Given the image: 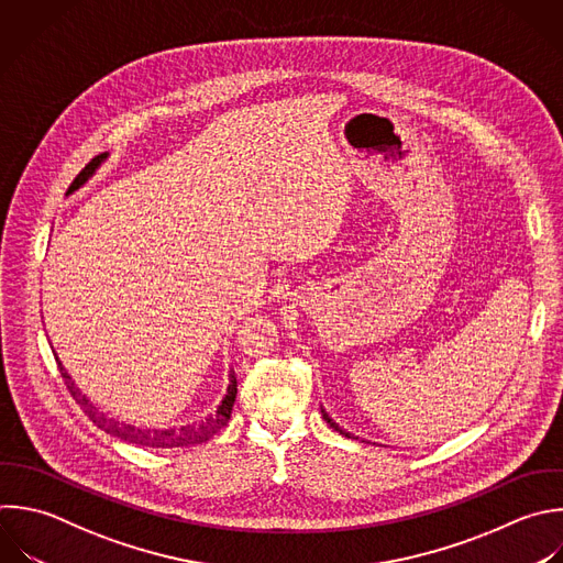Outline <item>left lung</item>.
Returning a JSON list of instances; mask_svg holds the SVG:
<instances>
[{
    "mask_svg": "<svg viewBox=\"0 0 563 563\" xmlns=\"http://www.w3.org/2000/svg\"><path fill=\"white\" fill-rule=\"evenodd\" d=\"M321 413H323V420H325V422H328V424H330V427H332V429H334V431H339V433H341V435H345V438H354V435H352V433H350V431H345V429H341V427H339V424H336V422H334V420H332V418H330V413H328V411H325V409H323V407H321Z\"/></svg>",
    "mask_w": 563,
    "mask_h": 563,
    "instance_id": "left-lung-1",
    "label": "left lung"
}]
</instances>
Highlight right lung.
<instances>
[{
  "label": "right lung",
  "mask_w": 563,
  "mask_h": 563,
  "mask_svg": "<svg viewBox=\"0 0 563 563\" xmlns=\"http://www.w3.org/2000/svg\"><path fill=\"white\" fill-rule=\"evenodd\" d=\"M110 154H101L97 158H92L86 169H81V174L73 180V185L68 187L66 196H73L75 191H79L99 169L101 165L108 161ZM51 341V339H48ZM53 347V345H51ZM53 354L57 358V365H59V372L73 394V398L79 402V407L86 411V416L99 427L103 429L106 433L110 435H117L125 442H132V444H141V446H152V449H174V446H187V444H200L205 440H209L216 431H220L229 418H231V409H233V402H235V396H238V378H235V372L231 369L229 374V387H227V394L222 398V402L218 405V409L213 413H207L205 418L196 420V422H187V424H180V427H167V429H147V427H136V424H130V422H123L110 413H106L103 409H99L88 394H84L79 389V385L75 383V378L68 374V369L64 367L57 350L53 347Z\"/></svg>",
  "instance_id": "add662e5"
}]
</instances>
